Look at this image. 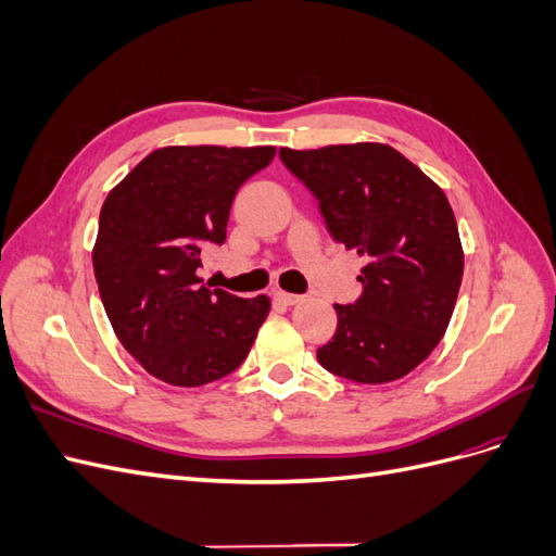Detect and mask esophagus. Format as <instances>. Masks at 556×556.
I'll return each mask as SVG.
<instances>
[{"instance_id": "obj_1", "label": "esophagus", "mask_w": 556, "mask_h": 556, "mask_svg": "<svg viewBox=\"0 0 556 556\" xmlns=\"http://www.w3.org/2000/svg\"><path fill=\"white\" fill-rule=\"evenodd\" d=\"M276 299L280 301V304H285V306H294V304H299V301H301L299 294H290V292H276Z\"/></svg>"}]
</instances>
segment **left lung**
I'll return each mask as SVG.
<instances>
[{
  "mask_svg": "<svg viewBox=\"0 0 556 556\" xmlns=\"http://www.w3.org/2000/svg\"><path fill=\"white\" fill-rule=\"evenodd\" d=\"M280 160L319 201L331 237L366 262L364 292L333 306L339 327L317 362L364 384L408 376L441 343L464 276L445 192L387 143L280 148Z\"/></svg>",
  "mask_w": 556,
  "mask_h": 556,
  "instance_id": "8db88e82",
  "label": "left lung"
}]
</instances>
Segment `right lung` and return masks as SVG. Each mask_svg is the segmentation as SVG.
<instances>
[{
  "instance_id": "1",
  "label": "right lung",
  "mask_w": 556,
  "mask_h": 556,
  "mask_svg": "<svg viewBox=\"0 0 556 556\" xmlns=\"http://www.w3.org/2000/svg\"><path fill=\"white\" fill-rule=\"evenodd\" d=\"M274 146H166L109 192L92 248L94 278L117 341L150 376L201 387L243 364L271 301L211 290L201 250L223 245L241 185Z\"/></svg>"
}]
</instances>
